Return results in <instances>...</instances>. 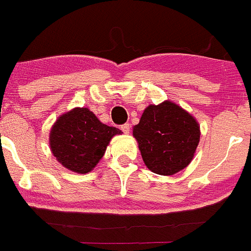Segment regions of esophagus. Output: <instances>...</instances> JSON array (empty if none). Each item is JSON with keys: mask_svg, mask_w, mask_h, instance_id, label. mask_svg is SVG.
Listing matches in <instances>:
<instances>
[{"mask_svg": "<svg viewBox=\"0 0 251 251\" xmlns=\"http://www.w3.org/2000/svg\"><path fill=\"white\" fill-rule=\"evenodd\" d=\"M130 124H124V125H121V131H123L124 133H126V135H128L130 133Z\"/></svg>", "mask_w": 251, "mask_h": 251, "instance_id": "34e87169", "label": "esophagus"}]
</instances>
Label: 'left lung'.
<instances>
[{
	"mask_svg": "<svg viewBox=\"0 0 251 251\" xmlns=\"http://www.w3.org/2000/svg\"><path fill=\"white\" fill-rule=\"evenodd\" d=\"M132 133L145 165L162 176L186 168L193 160L201 137L196 119L170 100L149 105Z\"/></svg>",
	"mask_w": 251,
	"mask_h": 251,
	"instance_id": "1",
	"label": "left lung"
}]
</instances>
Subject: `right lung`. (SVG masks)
<instances>
[{
    "label": "right lung",
    "instance_id": "obj_1",
    "mask_svg": "<svg viewBox=\"0 0 251 251\" xmlns=\"http://www.w3.org/2000/svg\"><path fill=\"white\" fill-rule=\"evenodd\" d=\"M121 130L102 124L88 107H75L60 115L49 133L54 157L68 170L88 173L98 165L106 146Z\"/></svg>",
    "mask_w": 251,
    "mask_h": 251
}]
</instances>
